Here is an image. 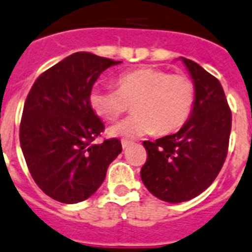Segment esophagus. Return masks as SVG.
<instances>
[{"instance_id": "1", "label": "esophagus", "mask_w": 252, "mask_h": 252, "mask_svg": "<svg viewBox=\"0 0 252 252\" xmlns=\"http://www.w3.org/2000/svg\"><path fill=\"white\" fill-rule=\"evenodd\" d=\"M131 142H128V140H122V148H127V147H130V146H131Z\"/></svg>"}]
</instances>
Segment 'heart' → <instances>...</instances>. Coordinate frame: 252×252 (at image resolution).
<instances>
[{"label":"heart","instance_id":"1","mask_svg":"<svg viewBox=\"0 0 252 252\" xmlns=\"http://www.w3.org/2000/svg\"><path fill=\"white\" fill-rule=\"evenodd\" d=\"M131 104L132 114L109 127V134L134 139L151 132L169 134L185 125L196 104V87L184 75L154 67L126 72L116 80V91L93 88L89 106L104 121H117Z\"/></svg>","mask_w":252,"mask_h":252}]
</instances>
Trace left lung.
Returning <instances> with one entry per match:
<instances>
[{
  "instance_id": "1",
  "label": "left lung",
  "mask_w": 252,
  "mask_h": 252,
  "mask_svg": "<svg viewBox=\"0 0 252 252\" xmlns=\"http://www.w3.org/2000/svg\"><path fill=\"white\" fill-rule=\"evenodd\" d=\"M181 60L196 87V104L176 134L144 140L148 157L140 169L146 188L171 204L192 200L213 183L225 163L231 131L221 83L192 60Z\"/></svg>"
}]
</instances>
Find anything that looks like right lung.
<instances>
[{
	"mask_svg": "<svg viewBox=\"0 0 252 252\" xmlns=\"http://www.w3.org/2000/svg\"><path fill=\"white\" fill-rule=\"evenodd\" d=\"M120 63L76 52L43 72L27 95L21 148L36 185L54 200L76 204L89 198L122 151L116 138L92 143L105 127L89 106L95 80Z\"/></svg>",
	"mask_w": 252,
	"mask_h": 252,
	"instance_id": "add662e5",
	"label": "right lung"
}]
</instances>
